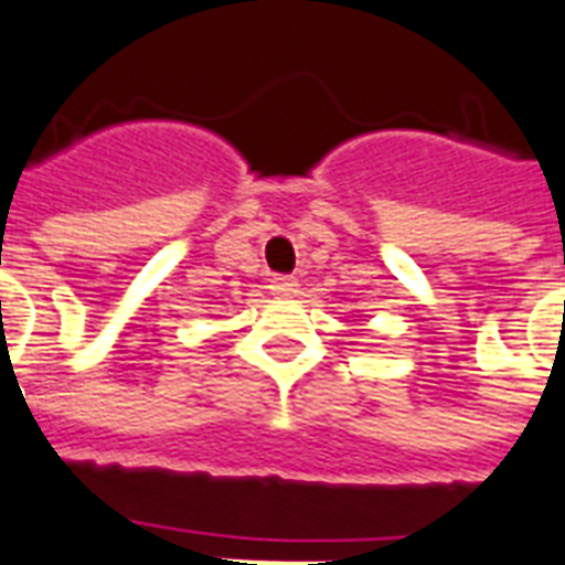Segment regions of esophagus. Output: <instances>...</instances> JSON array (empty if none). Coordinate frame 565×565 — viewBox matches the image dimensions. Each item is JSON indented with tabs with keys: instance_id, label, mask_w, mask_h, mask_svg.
Here are the masks:
<instances>
[{
	"instance_id": "obj_1",
	"label": "esophagus",
	"mask_w": 565,
	"mask_h": 565,
	"mask_svg": "<svg viewBox=\"0 0 565 565\" xmlns=\"http://www.w3.org/2000/svg\"><path fill=\"white\" fill-rule=\"evenodd\" d=\"M296 287H299V281H296V278H290V275H275L269 284V290L275 296H294Z\"/></svg>"
}]
</instances>
